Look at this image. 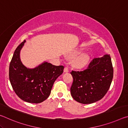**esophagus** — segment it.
<instances>
[{"label":"esophagus","mask_w":128,"mask_h":128,"mask_svg":"<svg viewBox=\"0 0 128 128\" xmlns=\"http://www.w3.org/2000/svg\"><path fill=\"white\" fill-rule=\"evenodd\" d=\"M64 72L65 73H67V72H69V68H68V67H66V66L65 67L64 69Z\"/></svg>","instance_id":"34e87169"}]
</instances>
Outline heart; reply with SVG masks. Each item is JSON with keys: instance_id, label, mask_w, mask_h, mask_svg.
Segmentation results:
<instances>
[{"instance_id": "b5f03b06", "label": "heart", "mask_w": 128, "mask_h": 128, "mask_svg": "<svg viewBox=\"0 0 128 128\" xmlns=\"http://www.w3.org/2000/svg\"><path fill=\"white\" fill-rule=\"evenodd\" d=\"M80 53L81 51L77 50L73 52L69 56L70 59L75 58L73 60L72 64L76 68H83L88 64L90 60V56L88 53H82L80 55Z\"/></svg>"}]
</instances>
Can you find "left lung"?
<instances>
[{
	"mask_svg": "<svg viewBox=\"0 0 128 128\" xmlns=\"http://www.w3.org/2000/svg\"><path fill=\"white\" fill-rule=\"evenodd\" d=\"M70 73L73 78L70 88L73 98L82 104L96 102L107 92L113 78L110 55L95 58L85 70H72Z\"/></svg>",
	"mask_w": 128,
	"mask_h": 128,
	"instance_id": "left-lung-1",
	"label": "left lung"
}]
</instances>
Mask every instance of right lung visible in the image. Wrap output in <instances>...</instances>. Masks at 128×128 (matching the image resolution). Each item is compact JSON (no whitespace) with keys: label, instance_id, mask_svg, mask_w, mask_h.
Wrapping results in <instances>:
<instances>
[{"label":"right lung","instance_id":"obj_1","mask_svg":"<svg viewBox=\"0 0 128 128\" xmlns=\"http://www.w3.org/2000/svg\"><path fill=\"white\" fill-rule=\"evenodd\" d=\"M25 40L17 47L10 62L9 77L16 94L24 101L40 103L48 98L54 82L61 75L64 67L44 62L34 68L21 62L20 51Z\"/></svg>","mask_w":128,"mask_h":128}]
</instances>
